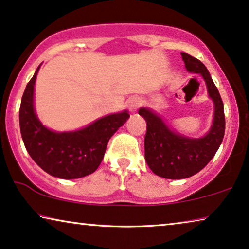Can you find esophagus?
Instances as JSON below:
<instances>
[{
	"label": "esophagus",
	"mask_w": 249,
	"mask_h": 249,
	"mask_svg": "<svg viewBox=\"0 0 249 249\" xmlns=\"http://www.w3.org/2000/svg\"><path fill=\"white\" fill-rule=\"evenodd\" d=\"M142 105V100L139 97H132L128 101V107L131 112L137 110V108Z\"/></svg>",
	"instance_id": "obj_1"
}]
</instances>
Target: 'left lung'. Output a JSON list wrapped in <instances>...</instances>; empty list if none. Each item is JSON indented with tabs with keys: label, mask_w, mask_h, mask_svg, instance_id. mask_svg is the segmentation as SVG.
<instances>
[{
	"label": "left lung",
	"mask_w": 249,
	"mask_h": 249,
	"mask_svg": "<svg viewBox=\"0 0 249 249\" xmlns=\"http://www.w3.org/2000/svg\"><path fill=\"white\" fill-rule=\"evenodd\" d=\"M186 69L200 73L207 85V91L214 102V121L212 128L203 138L193 139L176 134L166 127L162 119L148 108H141L138 113L147 124L145 135V160L156 176L165 179L189 178L205 168L222 142L226 119L223 102L206 67L189 54L181 52Z\"/></svg>",
	"instance_id": "obj_1"
}]
</instances>
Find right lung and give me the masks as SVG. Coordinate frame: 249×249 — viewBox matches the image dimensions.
<instances>
[{
  "instance_id": "right-lung-1",
  "label": "right lung",
  "mask_w": 249,
  "mask_h": 249,
  "mask_svg": "<svg viewBox=\"0 0 249 249\" xmlns=\"http://www.w3.org/2000/svg\"><path fill=\"white\" fill-rule=\"evenodd\" d=\"M37 68L23 91L19 122L25 147L36 164L61 179H77L96 171L110 138L130 117L127 111L107 115L81 130L54 132L40 124L34 110Z\"/></svg>"
}]
</instances>
